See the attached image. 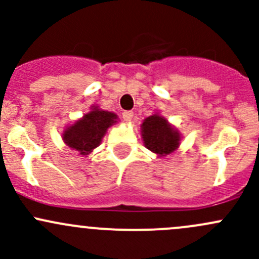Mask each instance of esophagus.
<instances>
[{
    "mask_svg": "<svg viewBox=\"0 0 259 259\" xmlns=\"http://www.w3.org/2000/svg\"><path fill=\"white\" fill-rule=\"evenodd\" d=\"M133 116H134V113H133V111H130V110L124 111V113H122V117H124L125 121H130V120L133 119Z\"/></svg>",
    "mask_w": 259,
    "mask_h": 259,
    "instance_id": "34e87169",
    "label": "esophagus"
}]
</instances>
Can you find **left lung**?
<instances>
[{
    "mask_svg": "<svg viewBox=\"0 0 259 259\" xmlns=\"http://www.w3.org/2000/svg\"><path fill=\"white\" fill-rule=\"evenodd\" d=\"M142 137L149 150L165 156L179 146V133L160 115H151L142 124Z\"/></svg>",
    "mask_w": 259,
    "mask_h": 259,
    "instance_id": "8db88e82",
    "label": "left lung"
}]
</instances>
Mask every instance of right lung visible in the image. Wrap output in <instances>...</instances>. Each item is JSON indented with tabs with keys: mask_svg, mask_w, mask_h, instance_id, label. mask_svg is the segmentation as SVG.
<instances>
[{
	"mask_svg": "<svg viewBox=\"0 0 259 259\" xmlns=\"http://www.w3.org/2000/svg\"><path fill=\"white\" fill-rule=\"evenodd\" d=\"M116 117L114 113L94 108L93 111L65 130L64 142L81 155H88L99 146L109 126L116 122Z\"/></svg>",
	"mask_w": 259,
	"mask_h": 259,
	"instance_id": "add662e5",
	"label": "right lung"
}]
</instances>
